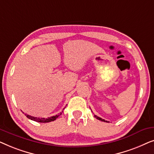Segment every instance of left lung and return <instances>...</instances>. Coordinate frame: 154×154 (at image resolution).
I'll return each instance as SVG.
<instances>
[{
    "mask_svg": "<svg viewBox=\"0 0 154 154\" xmlns=\"http://www.w3.org/2000/svg\"><path fill=\"white\" fill-rule=\"evenodd\" d=\"M94 117H95L97 119L100 120V121H104V122H107V123H109V122H108V121H105V120H104V119H101V118H100V117H98V116H96V115H94Z\"/></svg>",
    "mask_w": 154,
    "mask_h": 154,
    "instance_id": "1",
    "label": "left lung"
}]
</instances>
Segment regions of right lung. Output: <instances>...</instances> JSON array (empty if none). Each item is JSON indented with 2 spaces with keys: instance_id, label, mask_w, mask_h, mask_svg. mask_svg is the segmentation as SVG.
Returning <instances> with one entry per match:
<instances>
[{
  "instance_id": "right-lung-1",
  "label": "right lung",
  "mask_w": 154,
  "mask_h": 154,
  "mask_svg": "<svg viewBox=\"0 0 154 154\" xmlns=\"http://www.w3.org/2000/svg\"><path fill=\"white\" fill-rule=\"evenodd\" d=\"M63 112V111H62ZM24 113V112H23ZM62 114V113H59V114L54 116H51L48 118V119H45V118H37V117H33V116H31L25 114V116L28 118V119L32 120V121H36V122H39V123H48V122H51V121H54V120H56L57 118L60 116Z\"/></svg>"
}]
</instances>
